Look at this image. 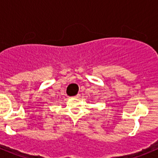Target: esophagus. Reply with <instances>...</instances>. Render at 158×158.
<instances>
[{
    "mask_svg": "<svg viewBox=\"0 0 158 158\" xmlns=\"http://www.w3.org/2000/svg\"><path fill=\"white\" fill-rule=\"evenodd\" d=\"M79 96H80V94H77L76 96H74V97H76V98H78V97H79Z\"/></svg>",
    "mask_w": 158,
    "mask_h": 158,
    "instance_id": "34e87169",
    "label": "esophagus"
}]
</instances>
